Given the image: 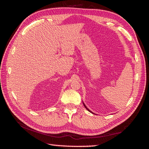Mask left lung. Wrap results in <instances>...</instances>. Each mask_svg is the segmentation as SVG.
I'll list each match as a JSON object with an SVG mask.
<instances>
[{
	"mask_svg": "<svg viewBox=\"0 0 149 149\" xmlns=\"http://www.w3.org/2000/svg\"><path fill=\"white\" fill-rule=\"evenodd\" d=\"M84 104V107H86V109H87V110H88V111H90V112H91V111H90V110H89V109H88L87 108V107H86V106L84 105V104Z\"/></svg>",
	"mask_w": 149,
	"mask_h": 149,
	"instance_id": "obj_1",
	"label": "left lung"
}]
</instances>
